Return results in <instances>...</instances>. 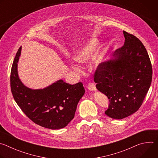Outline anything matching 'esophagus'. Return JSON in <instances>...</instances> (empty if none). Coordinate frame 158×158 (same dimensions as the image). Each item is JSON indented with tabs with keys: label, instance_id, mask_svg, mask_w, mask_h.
<instances>
[{
	"label": "esophagus",
	"instance_id": "obj_1",
	"mask_svg": "<svg viewBox=\"0 0 158 158\" xmlns=\"http://www.w3.org/2000/svg\"><path fill=\"white\" fill-rule=\"evenodd\" d=\"M87 88L89 90H90V91H96V85L94 84L93 83H89L87 85Z\"/></svg>",
	"mask_w": 158,
	"mask_h": 158
}]
</instances>
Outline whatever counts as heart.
Wrapping results in <instances>:
<instances>
[{"label": "heart", "mask_w": 158, "mask_h": 158, "mask_svg": "<svg viewBox=\"0 0 158 158\" xmlns=\"http://www.w3.org/2000/svg\"><path fill=\"white\" fill-rule=\"evenodd\" d=\"M96 46V41L92 40L85 46L77 48L74 51L73 59L79 63H85L91 56L93 51Z\"/></svg>", "instance_id": "heart-1"}]
</instances>
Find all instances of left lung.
Segmentation results:
<instances>
[{"label": "left lung", "mask_w": 158, "mask_h": 158, "mask_svg": "<svg viewBox=\"0 0 158 158\" xmlns=\"http://www.w3.org/2000/svg\"><path fill=\"white\" fill-rule=\"evenodd\" d=\"M123 47L109 61L100 63L94 73L96 88L109 99L105 114L121 119L136 112L150 87L152 70L148 52L136 36L123 31Z\"/></svg>", "instance_id": "1"}]
</instances>
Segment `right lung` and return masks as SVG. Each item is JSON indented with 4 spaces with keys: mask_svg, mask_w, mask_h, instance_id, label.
Listing matches in <instances>:
<instances>
[{
    "mask_svg": "<svg viewBox=\"0 0 158 158\" xmlns=\"http://www.w3.org/2000/svg\"><path fill=\"white\" fill-rule=\"evenodd\" d=\"M21 49L16 54L10 73L14 100L34 123L51 129L65 127L74 118L77 105L85 93L82 83L71 85L60 79L44 89L26 87L20 80L17 72Z\"/></svg>",
    "mask_w": 158,
    "mask_h": 158,
    "instance_id": "1",
    "label": "right lung"
}]
</instances>
